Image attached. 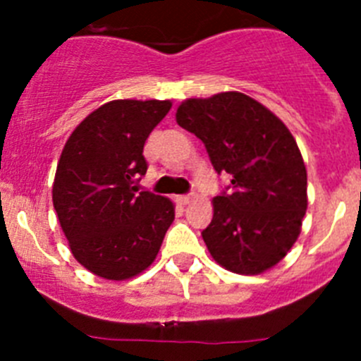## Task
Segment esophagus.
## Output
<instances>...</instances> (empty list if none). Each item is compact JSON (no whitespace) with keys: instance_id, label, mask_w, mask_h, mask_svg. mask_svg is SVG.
Here are the masks:
<instances>
[{"instance_id":"obj_1","label":"esophagus","mask_w":361,"mask_h":361,"mask_svg":"<svg viewBox=\"0 0 361 361\" xmlns=\"http://www.w3.org/2000/svg\"><path fill=\"white\" fill-rule=\"evenodd\" d=\"M175 199H177L178 204H183V206H186V204H190L191 197L190 195H177V197H175Z\"/></svg>"}]
</instances>
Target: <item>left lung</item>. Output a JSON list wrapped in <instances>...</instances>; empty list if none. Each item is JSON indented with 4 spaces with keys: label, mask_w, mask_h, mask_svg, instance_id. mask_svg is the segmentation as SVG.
<instances>
[{
    "label": "left lung",
    "mask_w": 361,
    "mask_h": 361,
    "mask_svg": "<svg viewBox=\"0 0 361 361\" xmlns=\"http://www.w3.org/2000/svg\"><path fill=\"white\" fill-rule=\"evenodd\" d=\"M175 117L204 142L216 173L231 178L202 231L212 257L240 275L279 264L307 209V171L288 126L240 92L186 99Z\"/></svg>",
    "instance_id": "1"
}]
</instances>
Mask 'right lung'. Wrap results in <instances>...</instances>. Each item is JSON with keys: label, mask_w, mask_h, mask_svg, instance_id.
Here are the masks:
<instances>
[{"label": "right lung", "mask_w": 361, "mask_h": 361, "mask_svg": "<svg viewBox=\"0 0 361 361\" xmlns=\"http://www.w3.org/2000/svg\"><path fill=\"white\" fill-rule=\"evenodd\" d=\"M170 101L119 99L86 117L68 137L52 200L70 250L106 280H126L152 266L175 219L170 199L136 193L148 170L142 148L170 111Z\"/></svg>", "instance_id": "obj_1"}]
</instances>
